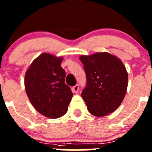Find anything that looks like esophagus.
Returning <instances> with one entry per match:
<instances>
[{"label":"esophagus","instance_id":"34e87169","mask_svg":"<svg viewBox=\"0 0 152 152\" xmlns=\"http://www.w3.org/2000/svg\"><path fill=\"white\" fill-rule=\"evenodd\" d=\"M79 90H80V88H79V85H75V86L72 88V91L74 92V93H77Z\"/></svg>","mask_w":152,"mask_h":152}]
</instances>
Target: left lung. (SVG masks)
Segmentation results:
<instances>
[{"label":"left lung","instance_id":"obj_1","mask_svg":"<svg viewBox=\"0 0 152 152\" xmlns=\"http://www.w3.org/2000/svg\"><path fill=\"white\" fill-rule=\"evenodd\" d=\"M86 86L82 92L88 111L95 116L113 113L121 104L128 86V73L123 62L108 52L83 55Z\"/></svg>","mask_w":152,"mask_h":152}]
</instances>
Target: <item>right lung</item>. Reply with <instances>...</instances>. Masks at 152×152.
<instances>
[{
	"label": "right lung",
	"instance_id": "add662e5",
	"mask_svg": "<svg viewBox=\"0 0 152 152\" xmlns=\"http://www.w3.org/2000/svg\"><path fill=\"white\" fill-rule=\"evenodd\" d=\"M62 57L43 53L36 58L25 75V90L32 105L49 118H57L67 112L72 92L65 84Z\"/></svg>",
	"mask_w": 152,
	"mask_h": 152
}]
</instances>
